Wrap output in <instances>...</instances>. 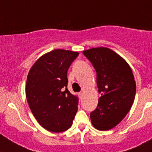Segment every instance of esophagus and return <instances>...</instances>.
<instances>
[{
    "mask_svg": "<svg viewBox=\"0 0 152 152\" xmlns=\"http://www.w3.org/2000/svg\"><path fill=\"white\" fill-rule=\"evenodd\" d=\"M78 96H80V98H81L83 96V92H79Z\"/></svg>",
    "mask_w": 152,
    "mask_h": 152,
    "instance_id": "1",
    "label": "esophagus"
}]
</instances>
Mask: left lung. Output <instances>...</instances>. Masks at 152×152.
I'll use <instances>...</instances> for the list:
<instances>
[{"label": "left lung", "mask_w": 152, "mask_h": 152, "mask_svg": "<svg viewBox=\"0 0 152 152\" xmlns=\"http://www.w3.org/2000/svg\"><path fill=\"white\" fill-rule=\"evenodd\" d=\"M96 72V85L101 94L95 110L90 113L92 124L100 131L117 125L129 112L134 100L136 83L127 62L111 49L93 48L83 52Z\"/></svg>", "instance_id": "left-lung-1"}]
</instances>
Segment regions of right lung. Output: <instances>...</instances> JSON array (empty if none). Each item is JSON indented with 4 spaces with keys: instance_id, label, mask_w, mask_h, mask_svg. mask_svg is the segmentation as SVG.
<instances>
[{
    "instance_id": "add662e5",
    "label": "right lung",
    "mask_w": 152,
    "mask_h": 152,
    "mask_svg": "<svg viewBox=\"0 0 152 152\" xmlns=\"http://www.w3.org/2000/svg\"><path fill=\"white\" fill-rule=\"evenodd\" d=\"M78 56L76 52L55 49L41 56L28 74L27 101L47 131L58 133L72 126L79 100L67 89V72Z\"/></svg>"
}]
</instances>
